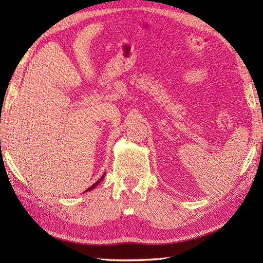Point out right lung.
Wrapping results in <instances>:
<instances>
[{
	"instance_id": "add662e5",
	"label": "right lung",
	"mask_w": 263,
	"mask_h": 263,
	"mask_svg": "<svg viewBox=\"0 0 263 263\" xmlns=\"http://www.w3.org/2000/svg\"><path fill=\"white\" fill-rule=\"evenodd\" d=\"M104 175H105V174H104ZM104 175H103V176H102V177H101V179H100L99 181H97V182H95V183H94V184H92V185L90 186V188H88V189H87L86 191H89V190H92V189H94V188H95V186H97V185H99V183H101V182H102V180H103V179H104Z\"/></svg>"
}]
</instances>
